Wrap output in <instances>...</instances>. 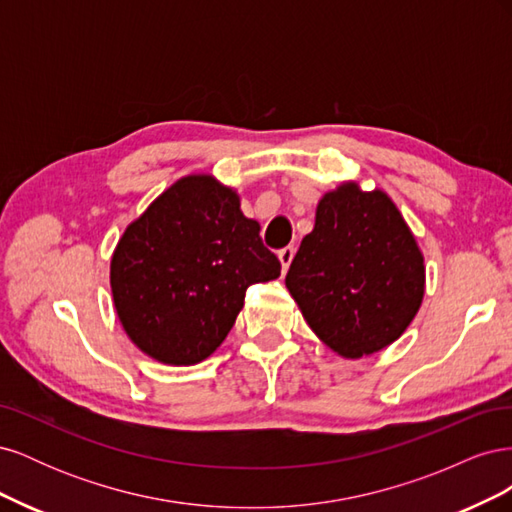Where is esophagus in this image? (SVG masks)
Masks as SVG:
<instances>
[{"instance_id":"obj_1","label":"esophagus","mask_w":512,"mask_h":512,"mask_svg":"<svg viewBox=\"0 0 512 512\" xmlns=\"http://www.w3.org/2000/svg\"><path fill=\"white\" fill-rule=\"evenodd\" d=\"M277 258H280V262H282V271L286 273V271H288V267H290L292 258H294V247H292V245L284 247V250H280V254H277Z\"/></svg>"}]
</instances>
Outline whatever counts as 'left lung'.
I'll list each match as a JSON object with an SVG mask.
<instances>
[{
    "label": "left lung",
    "mask_w": 512,
    "mask_h": 512,
    "mask_svg": "<svg viewBox=\"0 0 512 512\" xmlns=\"http://www.w3.org/2000/svg\"><path fill=\"white\" fill-rule=\"evenodd\" d=\"M286 288L324 344L361 359L393 344L416 316L423 254L389 196L344 183L318 203Z\"/></svg>",
    "instance_id": "left-lung-1"
}]
</instances>
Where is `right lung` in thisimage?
<instances>
[{
	"label": "right lung",
	"instance_id": "obj_1",
	"mask_svg": "<svg viewBox=\"0 0 512 512\" xmlns=\"http://www.w3.org/2000/svg\"><path fill=\"white\" fill-rule=\"evenodd\" d=\"M239 196L209 175L162 192L119 239L111 260L117 316L132 342L166 365H196L235 324L245 290L280 277Z\"/></svg>",
	"mask_w": 512,
	"mask_h": 512
}]
</instances>
